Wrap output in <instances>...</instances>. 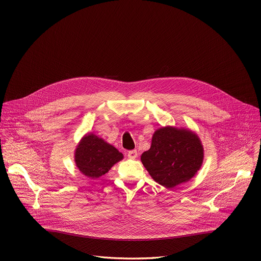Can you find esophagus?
<instances>
[{
	"instance_id": "esophagus-1",
	"label": "esophagus",
	"mask_w": 261,
	"mask_h": 261,
	"mask_svg": "<svg viewBox=\"0 0 261 261\" xmlns=\"http://www.w3.org/2000/svg\"><path fill=\"white\" fill-rule=\"evenodd\" d=\"M137 155H138V153H137L136 150H132V151H129V152H128V157H129L130 159H135V158L137 157Z\"/></svg>"
}]
</instances>
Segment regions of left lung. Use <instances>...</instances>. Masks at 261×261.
Masks as SVG:
<instances>
[{"label":"left lung","instance_id":"obj_1","mask_svg":"<svg viewBox=\"0 0 261 261\" xmlns=\"http://www.w3.org/2000/svg\"><path fill=\"white\" fill-rule=\"evenodd\" d=\"M203 148L197 135L186 129L165 127L157 130L141 162L163 187L173 188L189 180L200 168Z\"/></svg>","mask_w":261,"mask_h":261}]
</instances>
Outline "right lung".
Segmentation results:
<instances>
[{
    "instance_id": "1",
    "label": "right lung",
    "mask_w": 261,
    "mask_h": 261,
    "mask_svg": "<svg viewBox=\"0 0 261 261\" xmlns=\"http://www.w3.org/2000/svg\"><path fill=\"white\" fill-rule=\"evenodd\" d=\"M122 159L123 154L115 146L94 134L86 135L75 151L76 166L90 178L105 174L111 166Z\"/></svg>"
}]
</instances>
